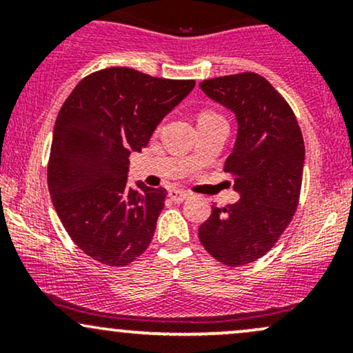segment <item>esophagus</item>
<instances>
[{"label":"esophagus","mask_w":353,"mask_h":353,"mask_svg":"<svg viewBox=\"0 0 353 353\" xmlns=\"http://www.w3.org/2000/svg\"><path fill=\"white\" fill-rule=\"evenodd\" d=\"M189 197V192L185 190H179V189H171L169 190V199L174 202H182Z\"/></svg>","instance_id":"34e87169"}]
</instances>
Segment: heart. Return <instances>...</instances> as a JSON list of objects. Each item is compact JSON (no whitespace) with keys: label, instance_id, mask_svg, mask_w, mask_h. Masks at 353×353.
<instances>
[{"label":"heart","instance_id":"b5f03b06","mask_svg":"<svg viewBox=\"0 0 353 353\" xmlns=\"http://www.w3.org/2000/svg\"><path fill=\"white\" fill-rule=\"evenodd\" d=\"M214 116H217L216 112H212V111H202L201 114H199V121H201V119H208V117H214Z\"/></svg>","mask_w":353,"mask_h":353}]
</instances>
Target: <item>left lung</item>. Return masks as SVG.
Listing matches in <instances>:
<instances>
[{
	"label": "left lung",
	"mask_w": 353,
	"mask_h": 353,
	"mask_svg": "<svg viewBox=\"0 0 353 353\" xmlns=\"http://www.w3.org/2000/svg\"><path fill=\"white\" fill-rule=\"evenodd\" d=\"M201 89L236 112L237 141L224 171L241 194L236 204L212 208L199 228L201 244L221 264L245 265L277 244L299 208L302 131L290 104L257 72L204 79Z\"/></svg>",
	"instance_id": "left-lung-1"
}]
</instances>
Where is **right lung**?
Segmentation results:
<instances>
[{
    "label": "right lung",
    "instance_id": "add662e5",
    "mask_svg": "<svg viewBox=\"0 0 353 353\" xmlns=\"http://www.w3.org/2000/svg\"><path fill=\"white\" fill-rule=\"evenodd\" d=\"M196 86L106 68L76 84L56 117L48 188L71 241L89 257L124 267L151 244L165 189L128 188L129 156Z\"/></svg>",
    "mask_w": 353,
    "mask_h": 353
}]
</instances>
